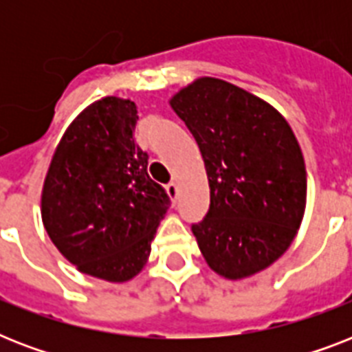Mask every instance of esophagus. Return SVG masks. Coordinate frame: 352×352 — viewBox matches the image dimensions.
I'll list each match as a JSON object with an SVG mask.
<instances>
[{"instance_id":"obj_1","label":"esophagus","mask_w":352,"mask_h":352,"mask_svg":"<svg viewBox=\"0 0 352 352\" xmlns=\"http://www.w3.org/2000/svg\"><path fill=\"white\" fill-rule=\"evenodd\" d=\"M166 192H168V195H170L171 203H175L177 195H179V186H177L175 182H170V184L166 186Z\"/></svg>"}]
</instances>
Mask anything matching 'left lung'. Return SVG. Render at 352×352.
<instances>
[{"instance_id":"1","label":"left lung","mask_w":352,"mask_h":352,"mask_svg":"<svg viewBox=\"0 0 352 352\" xmlns=\"http://www.w3.org/2000/svg\"><path fill=\"white\" fill-rule=\"evenodd\" d=\"M170 106L208 175L210 210L192 225L208 267L228 279L267 268L289 248L305 212V160L289 122L248 91L208 76Z\"/></svg>"}]
</instances>
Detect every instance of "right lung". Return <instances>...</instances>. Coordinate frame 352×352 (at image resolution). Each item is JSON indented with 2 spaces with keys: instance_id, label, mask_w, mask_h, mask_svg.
<instances>
[{
  "instance_id": "right-lung-1",
  "label": "right lung",
  "mask_w": 352,
  "mask_h": 352,
  "mask_svg": "<svg viewBox=\"0 0 352 352\" xmlns=\"http://www.w3.org/2000/svg\"><path fill=\"white\" fill-rule=\"evenodd\" d=\"M135 102L106 96L71 122L52 155L41 219L80 272L122 283L148 261L170 197L148 175V153L133 137Z\"/></svg>"
}]
</instances>
